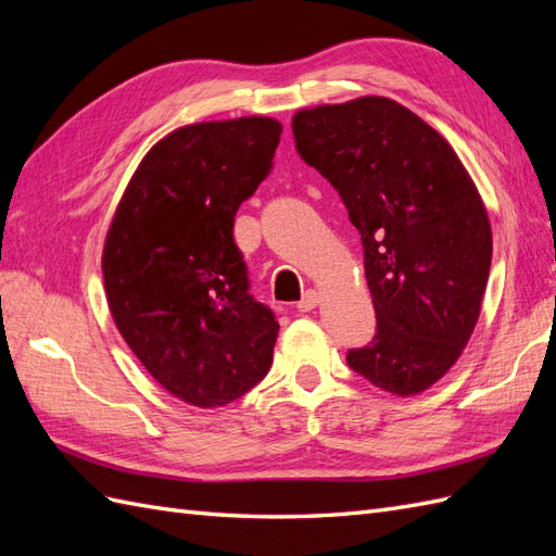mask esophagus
<instances>
[{"label": "esophagus", "instance_id": "obj_1", "mask_svg": "<svg viewBox=\"0 0 556 556\" xmlns=\"http://www.w3.org/2000/svg\"><path fill=\"white\" fill-rule=\"evenodd\" d=\"M317 304H319V292H315V290H306V292H304V296L299 299L296 308H299V311H313V308H317Z\"/></svg>", "mask_w": 556, "mask_h": 556}]
</instances>
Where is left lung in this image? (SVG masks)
Listing matches in <instances>:
<instances>
[{
    "label": "left lung",
    "instance_id": "left-lung-1",
    "mask_svg": "<svg viewBox=\"0 0 556 556\" xmlns=\"http://www.w3.org/2000/svg\"><path fill=\"white\" fill-rule=\"evenodd\" d=\"M292 131L362 233L378 331L348 364L384 392L422 394L462 357L482 311L492 225L476 182L441 134L390 97L301 109Z\"/></svg>",
    "mask_w": 556,
    "mask_h": 556
}]
</instances>
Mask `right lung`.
<instances>
[{
	"label": "right lung",
	"instance_id": "obj_1",
	"mask_svg": "<svg viewBox=\"0 0 556 556\" xmlns=\"http://www.w3.org/2000/svg\"><path fill=\"white\" fill-rule=\"evenodd\" d=\"M282 125L243 115L185 125L139 162L106 231L113 323L172 396L220 408L274 359L278 323L248 292L233 217L271 174Z\"/></svg>",
	"mask_w": 556,
	"mask_h": 556
}]
</instances>
